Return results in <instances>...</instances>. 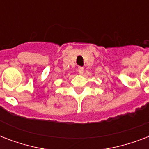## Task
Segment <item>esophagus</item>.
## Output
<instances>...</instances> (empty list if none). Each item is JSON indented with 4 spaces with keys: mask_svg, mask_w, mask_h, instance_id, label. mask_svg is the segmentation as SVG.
I'll return each instance as SVG.
<instances>
[{
    "mask_svg": "<svg viewBox=\"0 0 149 149\" xmlns=\"http://www.w3.org/2000/svg\"><path fill=\"white\" fill-rule=\"evenodd\" d=\"M84 67H82V66L78 67V72H79V74H83V73H84Z\"/></svg>",
    "mask_w": 149,
    "mask_h": 149,
    "instance_id": "esophagus-1",
    "label": "esophagus"
}]
</instances>
